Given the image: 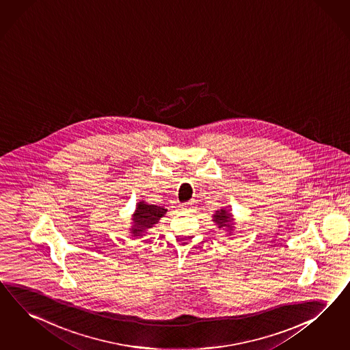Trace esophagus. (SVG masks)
<instances>
[{
  "label": "esophagus",
  "instance_id": "obj_1",
  "mask_svg": "<svg viewBox=\"0 0 350 350\" xmlns=\"http://www.w3.org/2000/svg\"><path fill=\"white\" fill-rule=\"evenodd\" d=\"M196 201H189V202H185V204H182L180 206H182V210H185V211H193L195 208H196V204H195Z\"/></svg>",
  "mask_w": 350,
  "mask_h": 350
}]
</instances>
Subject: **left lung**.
<instances>
[{
  "label": "left lung",
  "instance_id": "1",
  "mask_svg": "<svg viewBox=\"0 0 350 350\" xmlns=\"http://www.w3.org/2000/svg\"><path fill=\"white\" fill-rule=\"evenodd\" d=\"M213 219H214L213 221L217 224V228H227L228 230H229V234H230V232L233 230V226H232L233 219H232V215L228 213L226 208L217 210L215 214L213 215Z\"/></svg>",
  "mask_w": 350,
  "mask_h": 350
}]
</instances>
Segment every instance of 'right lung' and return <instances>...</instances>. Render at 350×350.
Segmentation results:
<instances>
[{
	"label": "right lung",
	"mask_w": 350,
	"mask_h": 350,
	"mask_svg": "<svg viewBox=\"0 0 350 350\" xmlns=\"http://www.w3.org/2000/svg\"><path fill=\"white\" fill-rule=\"evenodd\" d=\"M167 213V208L158 205H149L144 201L137 202L135 214L133 215V228L131 233L133 237L144 236V233L154 227L161 217Z\"/></svg>",
	"instance_id": "obj_1"
}]
</instances>
